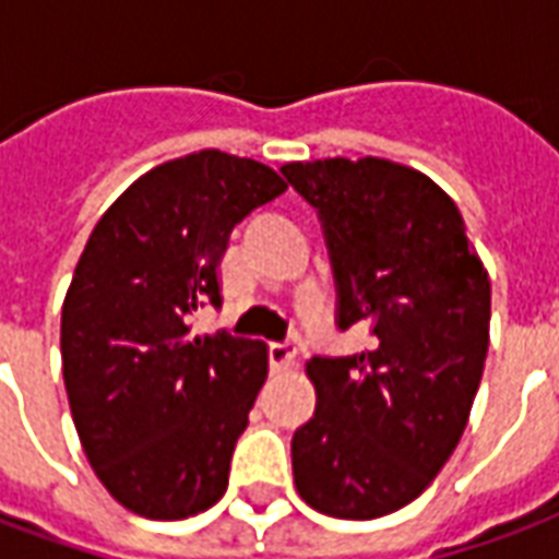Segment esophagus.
Segmentation results:
<instances>
[{
  "label": "esophagus",
  "mask_w": 559,
  "mask_h": 559,
  "mask_svg": "<svg viewBox=\"0 0 559 559\" xmlns=\"http://www.w3.org/2000/svg\"><path fill=\"white\" fill-rule=\"evenodd\" d=\"M269 365H272V371L296 368V347L293 344H269Z\"/></svg>",
  "instance_id": "1"
}]
</instances>
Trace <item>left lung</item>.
Here are the masks:
<instances>
[{
	"label": "left lung",
	"mask_w": 559,
	"mask_h": 559,
	"mask_svg": "<svg viewBox=\"0 0 559 559\" xmlns=\"http://www.w3.org/2000/svg\"><path fill=\"white\" fill-rule=\"evenodd\" d=\"M281 170L323 221L338 326L371 329L368 350L305 362L317 411L293 433V481L323 515L383 518L431 485L467 428L491 281L425 173L374 155Z\"/></svg>",
	"instance_id": "1"
}]
</instances>
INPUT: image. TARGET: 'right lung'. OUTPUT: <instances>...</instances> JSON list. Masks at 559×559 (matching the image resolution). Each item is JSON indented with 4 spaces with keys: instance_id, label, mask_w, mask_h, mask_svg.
Returning a JSON list of instances; mask_svg holds the SVG:
<instances>
[{
    "instance_id": "add662e5",
    "label": "right lung",
    "mask_w": 559,
    "mask_h": 559,
    "mask_svg": "<svg viewBox=\"0 0 559 559\" xmlns=\"http://www.w3.org/2000/svg\"><path fill=\"white\" fill-rule=\"evenodd\" d=\"M287 191L254 158L200 148L116 197L62 302V377L80 445L116 503L152 521L206 512L257 392L263 341L191 335L197 305H221L230 230Z\"/></svg>"
}]
</instances>
